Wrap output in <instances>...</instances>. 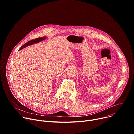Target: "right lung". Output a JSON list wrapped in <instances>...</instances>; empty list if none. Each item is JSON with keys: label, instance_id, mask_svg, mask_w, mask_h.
I'll return each instance as SVG.
<instances>
[{"label": "right lung", "instance_id": "right-lung-1", "mask_svg": "<svg viewBox=\"0 0 134 134\" xmlns=\"http://www.w3.org/2000/svg\"><path fill=\"white\" fill-rule=\"evenodd\" d=\"M46 38V37L44 36V37H39V38H36L35 39H33V40H30L29 41H28L27 42H26V43H25L24 45H23L20 48V49H19V51H20L21 49H23L24 48H25L28 46H30V45H32V44H34V43H37L38 42H40V41H42V40H44V39H45Z\"/></svg>", "mask_w": 134, "mask_h": 134}]
</instances>
